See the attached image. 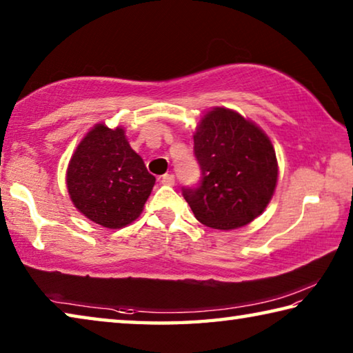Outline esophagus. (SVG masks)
I'll list each match as a JSON object with an SVG mask.
<instances>
[{
	"label": "esophagus",
	"instance_id": "34e87169",
	"mask_svg": "<svg viewBox=\"0 0 353 353\" xmlns=\"http://www.w3.org/2000/svg\"><path fill=\"white\" fill-rule=\"evenodd\" d=\"M160 182H162L163 185H168V187H172V185H174V182H176V179L172 174H163L162 179H160Z\"/></svg>",
	"mask_w": 353,
	"mask_h": 353
}]
</instances>
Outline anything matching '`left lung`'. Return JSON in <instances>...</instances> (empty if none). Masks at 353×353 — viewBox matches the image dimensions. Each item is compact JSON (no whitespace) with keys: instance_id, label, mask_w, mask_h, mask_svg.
Wrapping results in <instances>:
<instances>
[{"instance_id":"obj_1","label":"left lung","mask_w":353,"mask_h":353,"mask_svg":"<svg viewBox=\"0 0 353 353\" xmlns=\"http://www.w3.org/2000/svg\"><path fill=\"white\" fill-rule=\"evenodd\" d=\"M193 139L202 182L183 190V198L196 219L218 230L252 223L277 187L279 163L270 137L238 112L213 107Z\"/></svg>"}]
</instances>
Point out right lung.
I'll list each match as a JSON object with an SVG mask.
<instances>
[{"label": "right lung", "mask_w": 353, "mask_h": 353, "mask_svg": "<svg viewBox=\"0 0 353 353\" xmlns=\"http://www.w3.org/2000/svg\"><path fill=\"white\" fill-rule=\"evenodd\" d=\"M155 177L130 148L121 126L94 124L71 155L67 190L83 216L107 229H121L140 216Z\"/></svg>", "instance_id": "right-lung-1"}]
</instances>
